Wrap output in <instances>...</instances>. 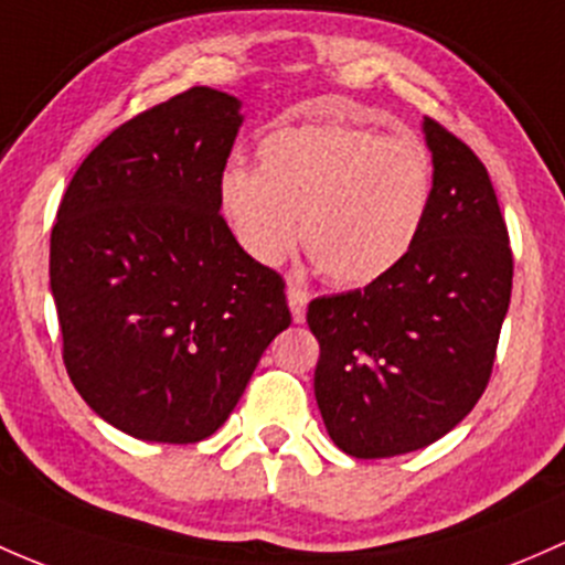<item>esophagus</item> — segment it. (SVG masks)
Returning a JSON list of instances; mask_svg holds the SVG:
<instances>
[{
	"mask_svg": "<svg viewBox=\"0 0 565 565\" xmlns=\"http://www.w3.org/2000/svg\"><path fill=\"white\" fill-rule=\"evenodd\" d=\"M287 302H289V311H292L295 324L306 322V306H308V292L298 284H289L287 287Z\"/></svg>",
	"mask_w": 565,
	"mask_h": 565,
	"instance_id": "1",
	"label": "esophagus"
}]
</instances>
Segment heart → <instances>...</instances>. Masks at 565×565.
I'll use <instances>...</instances> for the list:
<instances>
[{
    "instance_id": "b5f03b06",
    "label": "heart",
    "mask_w": 565,
    "mask_h": 565,
    "mask_svg": "<svg viewBox=\"0 0 565 565\" xmlns=\"http://www.w3.org/2000/svg\"><path fill=\"white\" fill-rule=\"evenodd\" d=\"M259 170L230 164L218 207L237 246L278 265L298 237L324 278L367 287L412 254L436 198L423 140L349 124L281 127L259 140Z\"/></svg>"
}]
</instances>
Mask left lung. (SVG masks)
<instances>
[{"instance_id":"8db88e82","label":"left lung","mask_w":565,"mask_h":565,"mask_svg":"<svg viewBox=\"0 0 565 565\" xmlns=\"http://www.w3.org/2000/svg\"><path fill=\"white\" fill-rule=\"evenodd\" d=\"M436 198L417 246L379 281L317 298L313 392L338 449L376 460L447 436L490 382L512 298V248L477 153L423 121Z\"/></svg>"}]
</instances>
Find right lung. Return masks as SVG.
Segmentation results:
<instances>
[{"label": "right lung", "instance_id": "add662e5", "mask_svg": "<svg viewBox=\"0 0 565 565\" xmlns=\"http://www.w3.org/2000/svg\"><path fill=\"white\" fill-rule=\"evenodd\" d=\"M241 99L194 86L99 142L51 233V292L75 390L105 423L157 444L216 433L273 338L284 281L218 207Z\"/></svg>", "mask_w": 565, "mask_h": 565}]
</instances>
